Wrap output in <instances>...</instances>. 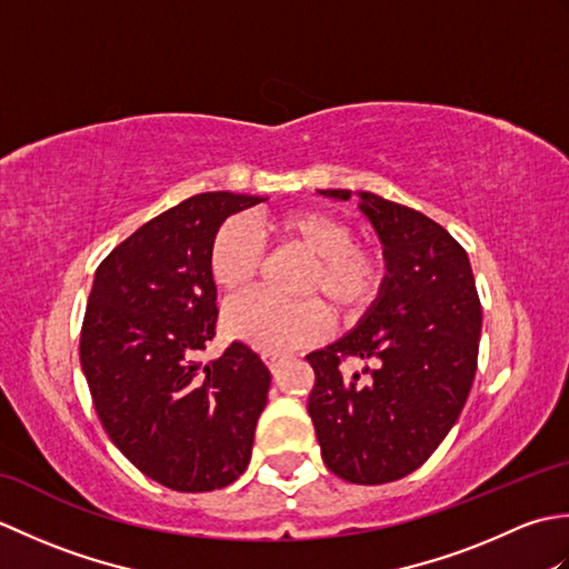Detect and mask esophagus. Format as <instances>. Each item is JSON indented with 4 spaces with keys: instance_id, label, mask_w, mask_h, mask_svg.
<instances>
[{
    "instance_id": "34e87169",
    "label": "esophagus",
    "mask_w": 569,
    "mask_h": 569,
    "mask_svg": "<svg viewBox=\"0 0 569 569\" xmlns=\"http://www.w3.org/2000/svg\"><path fill=\"white\" fill-rule=\"evenodd\" d=\"M261 359H263V365L269 367L271 371H276L278 369V365H281V355H273V352H266V355H261Z\"/></svg>"
}]
</instances>
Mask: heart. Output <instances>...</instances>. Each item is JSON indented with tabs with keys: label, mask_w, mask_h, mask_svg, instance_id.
Segmentation results:
<instances>
[{
	"label": "heart",
	"mask_w": 569,
	"mask_h": 569,
	"mask_svg": "<svg viewBox=\"0 0 569 569\" xmlns=\"http://www.w3.org/2000/svg\"><path fill=\"white\" fill-rule=\"evenodd\" d=\"M288 249L306 253L310 269L300 293L310 300L283 303L269 296H247L224 310V330L261 352H291L320 342L330 330L329 306L340 320H357L377 303L386 281L383 253L357 241L355 227L325 210H288L261 222ZM263 239L249 222L232 217L212 234L208 271L227 296L249 291L263 266ZM312 297L322 299L323 307Z\"/></svg>",
	"instance_id": "obj_1"
}]
</instances>
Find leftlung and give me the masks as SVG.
<instances>
[{"label":"left lung","instance_id":"1","mask_svg":"<svg viewBox=\"0 0 569 569\" xmlns=\"http://www.w3.org/2000/svg\"><path fill=\"white\" fill-rule=\"evenodd\" d=\"M359 198L389 276L352 332L306 357L316 371L308 413L332 475L386 485L426 462L462 413L477 371L481 303L467 251L442 224L373 192ZM349 356L375 367L345 378Z\"/></svg>","mask_w":569,"mask_h":569}]
</instances>
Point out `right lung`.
I'll return each instance as SVG.
<instances>
[{
	"label": "right lung",
	"instance_id": "obj_1",
	"mask_svg": "<svg viewBox=\"0 0 569 569\" xmlns=\"http://www.w3.org/2000/svg\"><path fill=\"white\" fill-rule=\"evenodd\" d=\"M263 198L200 192L141 224L94 271L80 365L102 428L131 465L173 491L222 489L247 469L271 371L232 342L202 365L217 328L212 234Z\"/></svg>",
	"mask_w": 569,
	"mask_h": 569
}]
</instances>
